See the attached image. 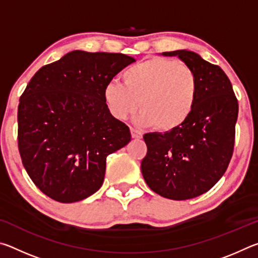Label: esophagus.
I'll use <instances>...</instances> for the list:
<instances>
[{"instance_id": "34e87169", "label": "esophagus", "mask_w": 258, "mask_h": 258, "mask_svg": "<svg viewBox=\"0 0 258 258\" xmlns=\"http://www.w3.org/2000/svg\"><path fill=\"white\" fill-rule=\"evenodd\" d=\"M131 134H132L133 139H141L142 138L141 132H139L138 130H135L133 127H131Z\"/></svg>"}]
</instances>
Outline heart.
Instances as JSON below:
<instances>
[{"label": "heart", "instance_id": "heart-1", "mask_svg": "<svg viewBox=\"0 0 258 258\" xmlns=\"http://www.w3.org/2000/svg\"><path fill=\"white\" fill-rule=\"evenodd\" d=\"M123 84L109 83L103 99L111 115L123 120L141 107L140 126H155L161 133L181 128L197 103L196 73L176 60L155 58L141 61L121 74Z\"/></svg>", "mask_w": 258, "mask_h": 258}]
</instances>
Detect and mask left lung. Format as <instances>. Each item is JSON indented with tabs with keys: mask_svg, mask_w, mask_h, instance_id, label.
<instances>
[{
	"mask_svg": "<svg viewBox=\"0 0 258 258\" xmlns=\"http://www.w3.org/2000/svg\"><path fill=\"white\" fill-rule=\"evenodd\" d=\"M178 56L196 73L197 103L189 120L172 133L145 134L147 156L141 172L161 197L191 199L216 184L233 154L238 101L222 68L187 50L163 52Z\"/></svg>",
	"mask_w": 258,
	"mask_h": 258,
	"instance_id": "8db88e82",
	"label": "left lung"
}]
</instances>
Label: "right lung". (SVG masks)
Here are the masks:
<instances>
[{"label":"right lung","instance_id":"1","mask_svg":"<svg viewBox=\"0 0 258 258\" xmlns=\"http://www.w3.org/2000/svg\"><path fill=\"white\" fill-rule=\"evenodd\" d=\"M135 59L75 50L42 67L19 100L18 147L29 177L59 203L85 199L101 187L107 156L131 141L103 90Z\"/></svg>","mask_w":258,"mask_h":258}]
</instances>
